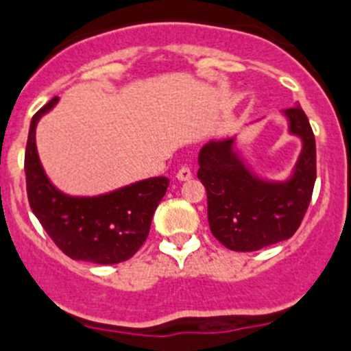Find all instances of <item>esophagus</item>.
I'll use <instances>...</instances> for the list:
<instances>
[{"mask_svg": "<svg viewBox=\"0 0 351 351\" xmlns=\"http://www.w3.org/2000/svg\"><path fill=\"white\" fill-rule=\"evenodd\" d=\"M176 178H178L180 182H186V180L192 178V169H190V166L183 165L182 168L178 169V173H176Z\"/></svg>", "mask_w": 351, "mask_h": 351, "instance_id": "obj_1", "label": "esophagus"}]
</instances>
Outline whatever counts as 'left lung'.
<instances>
[{
  "label": "left lung",
  "instance_id": "8db88e82",
  "mask_svg": "<svg viewBox=\"0 0 351 351\" xmlns=\"http://www.w3.org/2000/svg\"><path fill=\"white\" fill-rule=\"evenodd\" d=\"M302 151L287 182L251 175L234 153V139L212 141L198 153V180L207 190V219L217 241L232 251H256L292 238L316 182V141L304 110H284Z\"/></svg>",
  "mask_w": 351,
  "mask_h": 351
}]
</instances>
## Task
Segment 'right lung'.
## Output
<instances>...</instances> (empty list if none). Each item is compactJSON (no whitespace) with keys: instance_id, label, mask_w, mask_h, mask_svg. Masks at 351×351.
Listing matches in <instances>:
<instances>
[{"instance_id":"obj_1","label":"right lung","mask_w":351,"mask_h":351,"mask_svg":"<svg viewBox=\"0 0 351 351\" xmlns=\"http://www.w3.org/2000/svg\"><path fill=\"white\" fill-rule=\"evenodd\" d=\"M58 100L54 97L35 113L28 130L25 176L32 212L56 246L73 260L98 265L129 260L146 241L169 180L156 176L100 197H69L59 192L45 176L35 146L38 119Z\"/></svg>"}]
</instances>
